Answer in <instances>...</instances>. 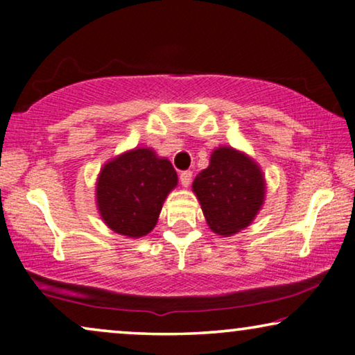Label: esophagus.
<instances>
[{
	"mask_svg": "<svg viewBox=\"0 0 355 355\" xmlns=\"http://www.w3.org/2000/svg\"><path fill=\"white\" fill-rule=\"evenodd\" d=\"M179 181H181L182 187H189L191 186V181H192V173L191 171H182L179 174Z\"/></svg>",
	"mask_w": 355,
	"mask_h": 355,
	"instance_id": "34e87169",
	"label": "esophagus"
}]
</instances>
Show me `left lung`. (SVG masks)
<instances>
[{
  "mask_svg": "<svg viewBox=\"0 0 355 355\" xmlns=\"http://www.w3.org/2000/svg\"><path fill=\"white\" fill-rule=\"evenodd\" d=\"M192 191L210 230L230 237L245 230L263 207L265 174L254 158L225 145L213 150L210 164L193 179Z\"/></svg>",
  "mask_w": 355,
  "mask_h": 355,
  "instance_id": "8db88e82",
  "label": "left lung"
}]
</instances>
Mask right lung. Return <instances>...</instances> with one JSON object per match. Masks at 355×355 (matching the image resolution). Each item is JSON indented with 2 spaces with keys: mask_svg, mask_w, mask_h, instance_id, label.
<instances>
[{
  "mask_svg": "<svg viewBox=\"0 0 355 355\" xmlns=\"http://www.w3.org/2000/svg\"><path fill=\"white\" fill-rule=\"evenodd\" d=\"M178 186L171 162L153 148L135 147L103 164L95 200L101 220L121 236H147L158 223L168 193Z\"/></svg>",
  "mask_w": 355,
  "mask_h": 355,
  "instance_id": "obj_1",
  "label": "right lung"
}]
</instances>
